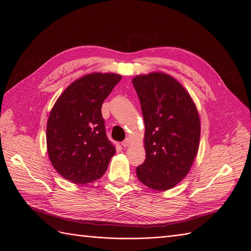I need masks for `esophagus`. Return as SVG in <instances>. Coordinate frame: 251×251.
I'll return each mask as SVG.
<instances>
[{"label":"esophagus","instance_id":"1","mask_svg":"<svg viewBox=\"0 0 251 251\" xmlns=\"http://www.w3.org/2000/svg\"><path fill=\"white\" fill-rule=\"evenodd\" d=\"M130 144H131V141H130V139H128V138H126V139L122 143V145L125 147V148H126V147H128Z\"/></svg>","mask_w":251,"mask_h":251}]
</instances>
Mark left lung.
Returning <instances> with one entry per match:
<instances>
[{"mask_svg":"<svg viewBox=\"0 0 251 251\" xmlns=\"http://www.w3.org/2000/svg\"><path fill=\"white\" fill-rule=\"evenodd\" d=\"M145 123L146 160L137 167L139 180L154 190L174 187L187 175L197 156L201 121L193 98L165 73L132 79Z\"/></svg>","mask_w":251,"mask_h":251,"instance_id":"obj_1","label":"left lung"}]
</instances>
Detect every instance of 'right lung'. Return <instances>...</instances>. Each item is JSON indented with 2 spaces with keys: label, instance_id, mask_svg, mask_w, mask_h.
I'll return each mask as SVG.
<instances>
[{
  "label": "right lung",
  "instance_id": "1",
  "mask_svg": "<svg viewBox=\"0 0 251 251\" xmlns=\"http://www.w3.org/2000/svg\"><path fill=\"white\" fill-rule=\"evenodd\" d=\"M121 79L114 73L87 74L55 101L47 126L48 153L67 180L87 184L105 173L115 148L107 139L101 106Z\"/></svg>",
  "mask_w": 251,
  "mask_h": 251
}]
</instances>
